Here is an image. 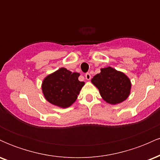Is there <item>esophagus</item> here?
Segmentation results:
<instances>
[{
	"label": "esophagus",
	"mask_w": 160,
	"mask_h": 160,
	"mask_svg": "<svg viewBox=\"0 0 160 160\" xmlns=\"http://www.w3.org/2000/svg\"><path fill=\"white\" fill-rule=\"evenodd\" d=\"M85 77H86V79L87 80H89L91 79V74H89V73H86L85 74Z\"/></svg>",
	"instance_id": "obj_1"
}]
</instances>
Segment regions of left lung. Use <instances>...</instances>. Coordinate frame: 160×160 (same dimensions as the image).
<instances>
[{"label": "left lung", "mask_w": 160, "mask_h": 160, "mask_svg": "<svg viewBox=\"0 0 160 160\" xmlns=\"http://www.w3.org/2000/svg\"><path fill=\"white\" fill-rule=\"evenodd\" d=\"M92 82L98 88L102 98L109 104L121 103L130 94L129 79L122 72L111 67L101 69V73L94 76Z\"/></svg>", "instance_id": "8db88e82"}]
</instances>
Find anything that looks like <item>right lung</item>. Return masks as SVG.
I'll use <instances>...</instances> for the list:
<instances>
[{
    "mask_svg": "<svg viewBox=\"0 0 160 160\" xmlns=\"http://www.w3.org/2000/svg\"><path fill=\"white\" fill-rule=\"evenodd\" d=\"M80 74L65 68L48 75L42 83V91L49 103L60 108L70 107L78 98L84 82L78 80Z\"/></svg>",
    "mask_w": 160,
    "mask_h": 160,
    "instance_id": "right-lung-1",
    "label": "right lung"
}]
</instances>
